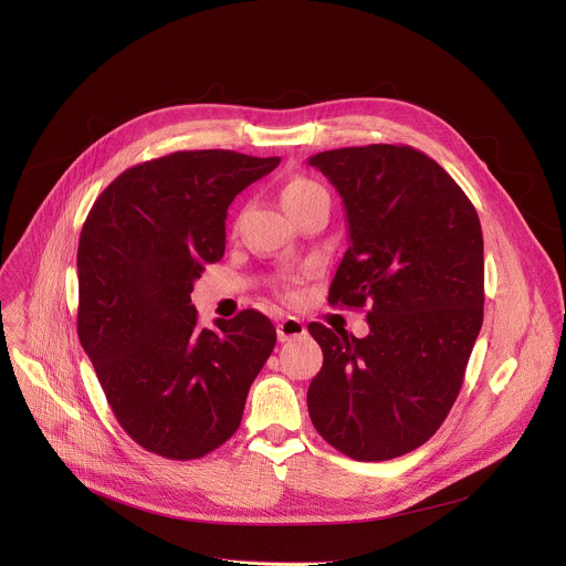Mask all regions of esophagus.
<instances>
[{
    "label": "esophagus",
    "instance_id": "1",
    "mask_svg": "<svg viewBox=\"0 0 566 566\" xmlns=\"http://www.w3.org/2000/svg\"><path fill=\"white\" fill-rule=\"evenodd\" d=\"M306 334V327L300 318H293V316H286L277 323V338L284 343V340H291V338H300Z\"/></svg>",
    "mask_w": 566,
    "mask_h": 566
}]
</instances>
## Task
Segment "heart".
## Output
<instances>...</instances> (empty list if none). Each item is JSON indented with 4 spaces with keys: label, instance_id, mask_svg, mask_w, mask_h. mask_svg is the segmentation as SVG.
I'll list each match as a JSON object with an SVG mask.
<instances>
[{
    "label": "heart",
    "instance_id": "1",
    "mask_svg": "<svg viewBox=\"0 0 566 566\" xmlns=\"http://www.w3.org/2000/svg\"><path fill=\"white\" fill-rule=\"evenodd\" d=\"M280 196H282V205L286 208V212H291V210L302 208V205L312 202V200H316V198H325L327 191H325L318 182H314V180H310V178L295 176V178H291V180L282 187V193H280Z\"/></svg>",
    "mask_w": 566,
    "mask_h": 566
}]
</instances>
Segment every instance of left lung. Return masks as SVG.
<instances>
[{
	"mask_svg": "<svg viewBox=\"0 0 566 566\" xmlns=\"http://www.w3.org/2000/svg\"><path fill=\"white\" fill-rule=\"evenodd\" d=\"M343 198L349 248L329 304L366 306L370 334L321 323L306 406L316 431L354 460L424 444L460 392L483 325V232L472 200L413 146L370 144L310 158Z\"/></svg>",
	"mask_w": 566,
	"mask_h": 566,
	"instance_id": "1",
	"label": "left lung"
}]
</instances>
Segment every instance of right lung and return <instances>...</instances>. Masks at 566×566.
I'll return each mask as SVG.
<instances>
[{
  "mask_svg": "<svg viewBox=\"0 0 566 566\" xmlns=\"http://www.w3.org/2000/svg\"><path fill=\"white\" fill-rule=\"evenodd\" d=\"M280 158L178 150L126 169L78 241V338L122 429L146 451L193 460L241 424L277 334L254 310L198 325L193 282L226 252L230 202Z\"/></svg>",
  "mask_w": 566,
  "mask_h": 566,
  "instance_id": "right-lung-1",
  "label": "right lung"
}]
</instances>
